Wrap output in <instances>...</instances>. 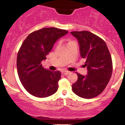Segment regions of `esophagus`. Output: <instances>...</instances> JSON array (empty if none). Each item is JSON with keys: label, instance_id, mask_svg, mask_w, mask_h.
Instances as JSON below:
<instances>
[{"label": "esophagus", "instance_id": "34e87169", "mask_svg": "<svg viewBox=\"0 0 125 125\" xmlns=\"http://www.w3.org/2000/svg\"><path fill=\"white\" fill-rule=\"evenodd\" d=\"M70 73V72H68V71H63L62 72V74H63V75H67V74H69Z\"/></svg>", "mask_w": 125, "mask_h": 125}]
</instances>
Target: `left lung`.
I'll return each mask as SVG.
<instances>
[{"label":"left lung","instance_id":"8db88e82","mask_svg":"<svg viewBox=\"0 0 125 125\" xmlns=\"http://www.w3.org/2000/svg\"><path fill=\"white\" fill-rule=\"evenodd\" d=\"M79 44L80 54L86 60L87 73H78L77 80L72 85L79 96L91 99L100 94L108 84L112 74V61L104 41L88 31H71Z\"/></svg>","mask_w":125,"mask_h":125}]
</instances>
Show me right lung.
I'll return each instance as SVG.
<instances>
[{
    "instance_id": "add662e5",
    "label": "right lung",
    "mask_w": 125,
    "mask_h": 125,
    "mask_svg": "<svg viewBox=\"0 0 125 125\" xmlns=\"http://www.w3.org/2000/svg\"><path fill=\"white\" fill-rule=\"evenodd\" d=\"M67 33L56 28H43L31 33L23 42L17 56V69L21 84L31 95L46 97L58 90L61 72L46 69L41 62L56 42Z\"/></svg>"
}]
</instances>
